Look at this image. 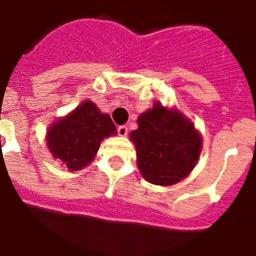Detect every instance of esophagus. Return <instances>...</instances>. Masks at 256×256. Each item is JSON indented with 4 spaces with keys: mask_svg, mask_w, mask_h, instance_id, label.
Listing matches in <instances>:
<instances>
[{
    "mask_svg": "<svg viewBox=\"0 0 256 256\" xmlns=\"http://www.w3.org/2000/svg\"><path fill=\"white\" fill-rule=\"evenodd\" d=\"M128 126H118V134L119 136L124 137V136H128Z\"/></svg>",
    "mask_w": 256,
    "mask_h": 256,
    "instance_id": "1",
    "label": "esophagus"
}]
</instances>
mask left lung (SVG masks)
<instances>
[{
    "label": "left lung",
    "mask_w": 256,
    "mask_h": 256,
    "mask_svg": "<svg viewBox=\"0 0 256 256\" xmlns=\"http://www.w3.org/2000/svg\"><path fill=\"white\" fill-rule=\"evenodd\" d=\"M130 133L142 177L155 185H172L192 172L202 150V137L177 111L154 104Z\"/></svg>",
    "instance_id": "8db88e82"
}]
</instances>
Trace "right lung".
Returning <instances> with one entry per match:
<instances>
[{"label": "right lung", "mask_w": 256, "mask_h": 256, "mask_svg": "<svg viewBox=\"0 0 256 256\" xmlns=\"http://www.w3.org/2000/svg\"><path fill=\"white\" fill-rule=\"evenodd\" d=\"M115 133L116 128L110 115L101 114L92 101H84L50 126L48 146L54 159L68 170L78 172L93 160L102 138Z\"/></svg>", "instance_id": "1"}]
</instances>
